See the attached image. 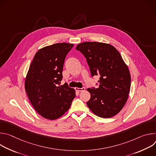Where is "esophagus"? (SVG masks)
I'll use <instances>...</instances> for the list:
<instances>
[{
  "mask_svg": "<svg viewBox=\"0 0 156 156\" xmlns=\"http://www.w3.org/2000/svg\"><path fill=\"white\" fill-rule=\"evenodd\" d=\"M85 88L84 87H82V88H79V87H75V90L78 92H82L83 91H84Z\"/></svg>",
  "mask_w": 156,
  "mask_h": 156,
  "instance_id": "obj_1",
  "label": "esophagus"
}]
</instances>
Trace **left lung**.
Masks as SVG:
<instances>
[{
  "instance_id": "8db88e82",
  "label": "left lung",
  "mask_w": 156,
  "mask_h": 156,
  "mask_svg": "<svg viewBox=\"0 0 156 156\" xmlns=\"http://www.w3.org/2000/svg\"><path fill=\"white\" fill-rule=\"evenodd\" d=\"M76 49L86 57L91 76H100L99 87L87 88L91 94L87 105L96 115L110 118L125 105L130 91L131 75L120 52L109 44L84 42Z\"/></svg>"
}]
</instances>
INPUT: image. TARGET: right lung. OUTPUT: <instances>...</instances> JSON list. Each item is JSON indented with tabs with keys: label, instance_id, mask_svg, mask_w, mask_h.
<instances>
[{
	"label": "right lung",
	"instance_id": "obj_1",
	"mask_svg": "<svg viewBox=\"0 0 156 156\" xmlns=\"http://www.w3.org/2000/svg\"><path fill=\"white\" fill-rule=\"evenodd\" d=\"M73 44L57 43L39 49L35 54L25 78L29 100L42 117L53 120L70 108L75 98L74 89L60 85L65 57Z\"/></svg>",
	"mask_w": 156,
	"mask_h": 156
}]
</instances>
